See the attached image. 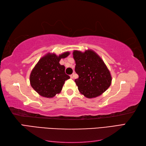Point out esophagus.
Wrapping results in <instances>:
<instances>
[{"mask_svg":"<svg viewBox=\"0 0 146 146\" xmlns=\"http://www.w3.org/2000/svg\"><path fill=\"white\" fill-rule=\"evenodd\" d=\"M74 76H75V75H74V74H72V75H70V78H71V79H73Z\"/></svg>","mask_w":146,"mask_h":146,"instance_id":"esophagus-1","label":"esophagus"}]
</instances>
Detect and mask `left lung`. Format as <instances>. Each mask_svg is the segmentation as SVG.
Masks as SVG:
<instances>
[{"label": "left lung", "mask_w": 146, "mask_h": 146, "mask_svg": "<svg viewBox=\"0 0 146 146\" xmlns=\"http://www.w3.org/2000/svg\"><path fill=\"white\" fill-rule=\"evenodd\" d=\"M75 71L78 78L75 82L79 92L85 97H97L109 88L111 76L104 61L97 52L92 49L85 52L74 50Z\"/></svg>", "instance_id": "left-lung-1"}]
</instances>
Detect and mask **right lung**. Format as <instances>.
<instances>
[{
    "instance_id": "add662e5",
    "label": "right lung",
    "mask_w": 146,
    "mask_h": 146,
    "mask_svg": "<svg viewBox=\"0 0 146 146\" xmlns=\"http://www.w3.org/2000/svg\"><path fill=\"white\" fill-rule=\"evenodd\" d=\"M69 54L68 51L59 56L48 52L35 65L30 74V83L39 95L52 98L61 92L64 82L70 77L65 73V67L60 61Z\"/></svg>"
}]
</instances>
